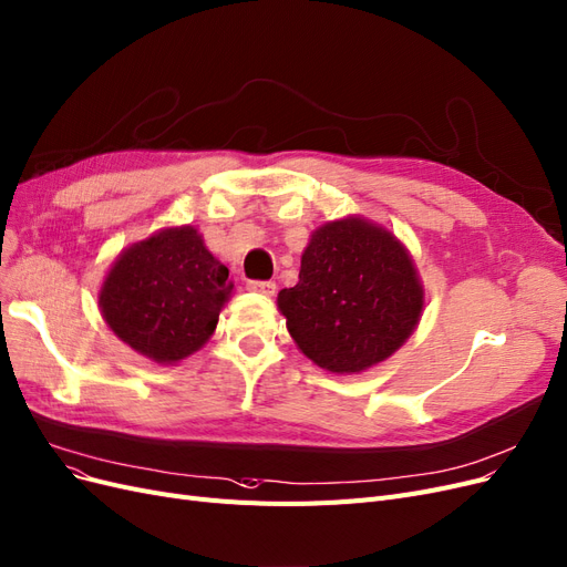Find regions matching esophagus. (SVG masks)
Segmentation results:
<instances>
[{
  "instance_id": "obj_1",
  "label": "esophagus",
  "mask_w": 567,
  "mask_h": 567,
  "mask_svg": "<svg viewBox=\"0 0 567 567\" xmlns=\"http://www.w3.org/2000/svg\"><path fill=\"white\" fill-rule=\"evenodd\" d=\"M246 288L252 290V292H260V296H267V298H271L277 292V284L275 281H248Z\"/></svg>"
}]
</instances>
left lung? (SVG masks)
Wrapping results in <instances>:
<instances>
[{"mask_svg":"<svg viewBox=\"0 0 567 567\" xmlns=\"http://www.w3.org/2000/svg\"><path fill=\"white\" fill-rule=\"evenodd\" d=\"M277 307L311 363L357 375L386 361L415 333L424 286L394 231L347 216L311 231L300 281L279 290Z\"/></svg>","mask_w":567,"mask_h":567,"instance_id":"obj_1","label":"left lung"}]
</instances>
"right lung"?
I'll return each mask as SVG.
<instances>
[{"instance_id": "1", "label": "right lung", "mask_w": 567, "mask_h": 567, "mask_svg": "<svg viewBox=\"0 0 567 567\" xmlns=\"http://www.w3.org/2000/svg\"><path fill=\"white\" fill-rule=\"evenodd\" d=\"M229 269L206 248L197 227H162L126 246L97 290L112 333L141 357L175 365L216 333L231 298Z\"/></svg>"}]
</instances>
